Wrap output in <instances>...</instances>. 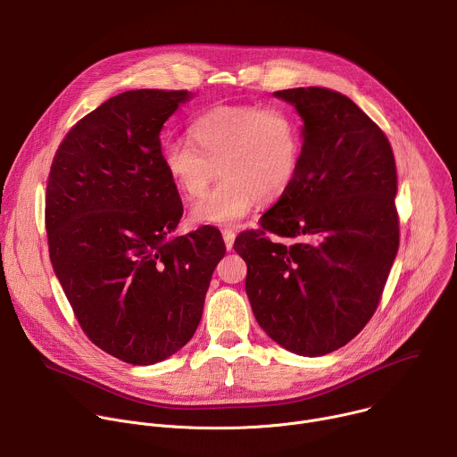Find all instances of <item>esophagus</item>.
<instances>
[{"label":"esophagus","instance_id":"obj_1","mask_svg":"<svg viewBox=\"0 0 457 457\" xmlns=\"http://www.w3.org/2000/svg\"><path fill=\"white\" fill-rule=\"evenodd\" d=\"M222 238H224L226 247L231 251V249H233V244H235V231H233L231 228H224V229H222Z\"/></svg>","mask_w":457,"mask_h":457}]
</instances>
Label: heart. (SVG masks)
I'll list each match as a JSON object with an SVG mask.
<instances>
[{
	"label": "heart",
	"mask_w": 457,
	"mask_h": 457,
	"mask_svg": "<svg viewBox=\"0 0 457 457\" xmlns=\"http://www.w3.org/2000/svg\"><path fill=\"white\" fill-rule=\"evenodd\" d=\"M189 137L166 141L161 164L186 201L201 197L217 170L223 177L191 208L197 224H237L254 204L280 201L298 175L302 129L286 108L219 106L191 122Z\"/></svg>",
	"instance_id": "b5f03b06"
}]
</instances>
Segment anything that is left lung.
<instances>
[{
    "mask_svg": "<svg viewBox=\"0 0 457 457\" xmlns=\"http://www.w3.org/2000/svg\"><path fill=\"white\" fill-rule=\"evenodd\" d=\"M275 97L303 120L298 175L262 229L240 233L233 247L260 328L295 354L323 356L349 344L379 303L400 245L396 162L381 128L347 96L307 87Z\"/></svg>",
    "mask_w": 457,
    "mask_h": 457,
    "instance_id": "1",
    "label": "left lung"
}]
</instances>
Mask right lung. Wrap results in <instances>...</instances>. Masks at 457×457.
Returning a JSON list of instances; mask_svg holds the SVG:
<instances>
[{
  "instance_id": "obj_1",
  "label": "right lung",
  "mask_w": 457,
  "mask_h": 457,
  "mask_svg": "<svg viewBox=\"0 0 457 457\" xmlns=\"http://www.w3.org/2000/svg\"><path fill=\"white\" fill-rule=\"evenodd\" d=\"M187 90H129L78 120L46 182L52 268L85 335L132 365L162 361L199 328L226 253L204 226L168 238L182 203L161 164V129Z\"/></svg>"
}]
</instances>
